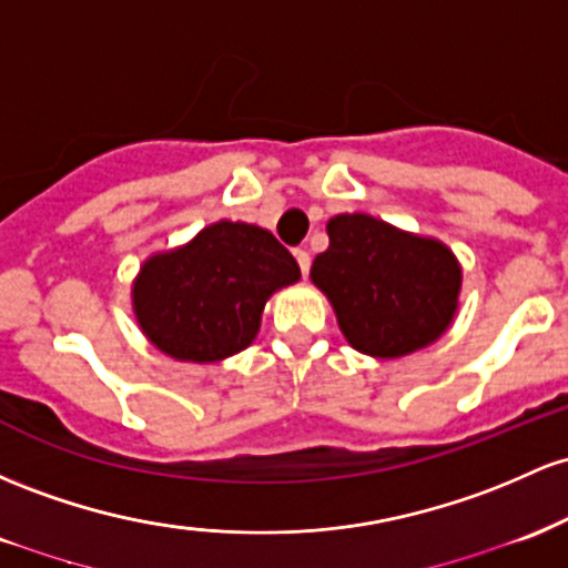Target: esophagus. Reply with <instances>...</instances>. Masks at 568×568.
Segmentation results:
<instances>
[{
    "label": "esophagus",
    "instance_id": "obj_1",
    "mask_svg": "<svg viewBox=\"0 0 568 568\" xmlns=\"http://www.w3.org/2000/svg\"><path fill=\"white\" fill-rule=\"evenodd\" d=\"M295 257H297V265H301L303 276H308V271H311V254L305 252V250H295Z\"/></svg>",
    "mask_w": 568,
    "mask_h": 568
}]
</instances>
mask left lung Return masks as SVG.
Listing matches in <instances>:
<instances>
[{
  "instance_id": "8db88e82",
  "label": "left lung",
  "mask_w": 568,
  "mask_h": 568,
  "mask_svg": "<svg viewBox=\"0 0 568 568\" xmlns=\"http://www.w3.org/2000/svg\"><path fill=\"white\" fill-rule=\"evenodd\" d=\"M327 235L311 282L356 352L399 359L432 346L454 324L464 273L448 244L362 212L335 214Z\"/></svg>"
}]
</instances>
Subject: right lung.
<instances>
[{"instance_id":"add662e5","label":"right lung","mask_w":568,"mask_h":568,"mask_svg":"<svg viewBox=\"0 0 568 568\" xmlns=\"http://www.w3.org/2000/svg\"><path fill=\"white\" fill-rule=\"evenodd\" d=\"M301 282L271 231L220 220L187 244L150 254L131 284L146 341L171 359L214 365L254 343L273 292Z\"/></svg>"}]
</instances>
